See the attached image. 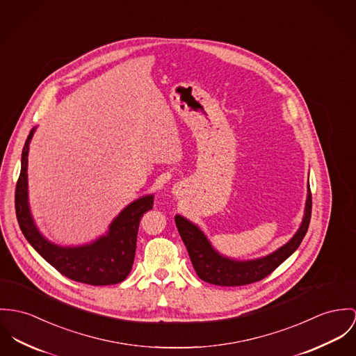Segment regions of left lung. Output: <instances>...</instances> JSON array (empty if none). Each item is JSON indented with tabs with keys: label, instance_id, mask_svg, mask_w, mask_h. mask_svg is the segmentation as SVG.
<instances>
[{
	"label": "left lung",
	"instance_id": "8db88e82",
	"mask_svg": "<svg viewBox=\"0 0 356 356\" xmlns=\"http://www.w3.org/2000/svg\"><path fill=\"white\" fill-rule=\"evenodd\" d=\"M312 216V192L309 185V193L306 201V213L302 226L293 235L291 241L275 253L254 261H234L225 259L218 254L209 245L205 235L182 216H175V225L179 235L186 246L194 270L198 277L207 283L223 287H238L259 282L269 276L283 261L289 259L298 249L305 238L310 225Z\"/></svg>",
	"mask_w": 356,
	"mask_h": 356
}]
</instances>
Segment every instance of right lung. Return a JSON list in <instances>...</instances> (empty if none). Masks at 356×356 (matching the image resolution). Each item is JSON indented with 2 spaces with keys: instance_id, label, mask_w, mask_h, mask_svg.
I'll return each mask as SVG.
<instances>
[{
  "instance_id": "1",
  "label": "right lung",
  "mask_w": 356,
  "mask_h": 356,
  "mask_svg": "<svg viewBox=\"0 0 356 356\" xmlns=\"http://www.w3.org/2000/svg\"><path fill=\"white\" fill-rule=\"evenodd\" d=\"M33 134V129L23 147L22 170L15 192L16 218L26 239L43 259L70 280L91 286L121 283L131 270L140 220L147 211L152 209L154 197L147 195L131 202L111 223L108 235L91 245L58 248L47 242L33 226L27 202V156Z\"/></svg>"
}]
</instances>
